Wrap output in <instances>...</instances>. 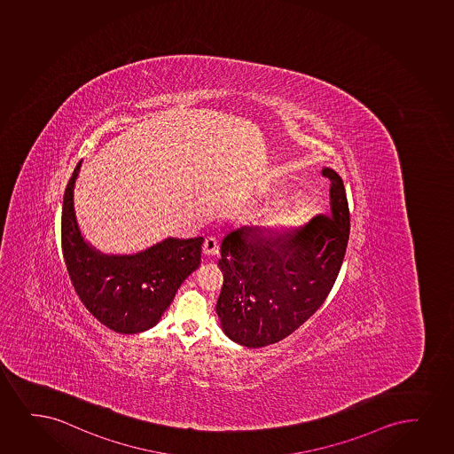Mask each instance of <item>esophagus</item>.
Returning <instances> with one entry per match:
<instances>
[{"label": "esophagus", "instance_id": "esophagus-1", "mask_svg": "<svg viewBox=\"0 0 454 454\" xmlns=\"http://www.w3.org/2000/svg\"><path fill=\"white\" fill-rule=\"evenodd\" d=\"M202 252L206 256H216L219 252V242L215 236H207L202 244Z\"/></svg>", "mask_w": 454, "mask_h": 454}]
</instances>
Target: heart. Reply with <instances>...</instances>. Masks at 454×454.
<instances>
[{
    "label": "heart",
    "instance_id": "heart-1",
    "mask_svg": "<svg viewBox=\"0 0 454 454\" xmlns=\"http://www.w3.org/2000/svg\"><path fill=\"white\" fill-rule=\"evenodd\" d=\"M301 223L299 213L296 208L290 206H281L275 208L267 219V227L276 233H284L288 230L294 229Z\"/></svg>",
    "mask_w": 454,
    "mask_h": 454
}]
</instances>
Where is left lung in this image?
Masks as SVG:
<instances>
[{"instance_id":"left-lung-1","label":"left lung","mask_w":454,"mask_h":454,"mask_svg":"<svg viewBox=\"0 0 454 454\" xmlns=\"http://www.w3.org/2000/svg\"><path fill=\"white\" fill-rule=\"evenodd\" d=\"M330 208L290 235L267 239L241 227L221 244L224 273L216 313L231 340L250 348L276 344L298 330L332 292L350 236L344 183L332 168Z\"/></svg>"}]
</instances>
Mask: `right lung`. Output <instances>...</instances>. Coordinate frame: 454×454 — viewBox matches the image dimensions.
<instances>
[{
  "label": "right lung",
  "mask_w": 454,
  "mask_h": 454,
  "mask_svg": "<svg viewBox=\"0 0 454 454\" xmlns=\"http://www.w3.org/2000/svg\"><path fill=\"white\" fill-rule=\"evenodd\" d=\"M81 161L64 192L61 246L72 286L93 317L116 333L153 327L184 279L201 264L202 238L175 239L130 256H107L81 236L74 210V187Z\"/></svg>",
  "instance_id": "obj_1"
}]
</instances>
